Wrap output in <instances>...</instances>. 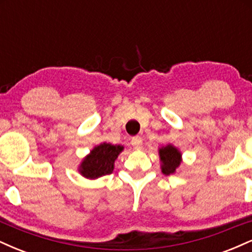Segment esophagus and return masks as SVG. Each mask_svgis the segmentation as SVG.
I'll list each match as a JSON object with an SVG mask.
<instances>
[{"label":"esophagus","instance_id":"1","mask_svg":"<svg viewBox=\"0 0 252 252\" xmlns=\"http://www.w3.org/2000/svg\"><path fill=\"white\" fill-rule=\"evenodd\" d=\"M131 144L135 149L142 148V138L140 136H135V137L131 138Z\"/></svg>","mask_w":252,"mask_h":252}]
</instances>
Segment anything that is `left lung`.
Masks as SVG:
<instances>
[{"label":"left lung","instance_id":"1","mask_svg":"<svg viewBox=\"0 0 252 252\" xmlns=\"http://www.w3.org/2000/svg\"><path fill=\"white\" fill-rule=\"evenodd\" d=\"M181 152L173 144H167L158 148V156H160L161 172L164 175L174 174L182 162Z\"/></svg>","mask_w":252,"mask_h":252}]
</instances>
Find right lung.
Listing matches in <instances>:
<instances>
[{"instance_id": "obj_1", "label": "right lung", "mask_w": 252, "mask_h": 252, "mask_svg": "<svg viewBox=\"0 0 252 252\" xmlns=\"http://www.w3.org/2000/svg\"><path fill=\"white\" fill-rule=\"evenodd\" d=\"M124 149L121 144L103 142L94 147L79 164L78 172L84 178L94 179L111 174L115 168V161Z\"/></svg>"}]
</instances>
